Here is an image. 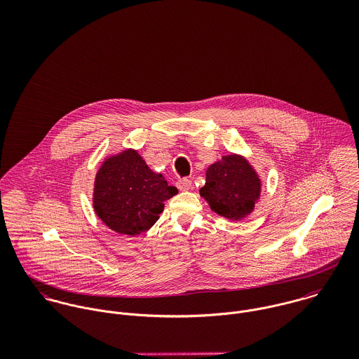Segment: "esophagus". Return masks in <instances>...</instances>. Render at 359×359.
Masks as SVG:
<instances>
[{
    "mask_svg": "<svg viewBox=\"0 0 359 359\" xmlns=\"http://www.w3.org/2000/svg\"><path fill=\"white\" fill-rule=\"evenodd\" d=\"M177 187L180 191H189L192 188V181L188 178H182L177 182Z\"/></svg>",
    "mask_w": 359,
    "mask_h": 359,
    "instance_id": "obj_1",
    "label": "esophagus"
}]
</instances>
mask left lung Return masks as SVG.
<instances>
[{
  "mask_svg": "<svg viewBox=\"0 0 359 359\" xmlns=\"http://www.w3.org/2000/svg\"><path fill=\"white\" fill-rule=\"evenodd\" d=\"M261 194V181L250 163L239 154L222 156L205 171L201 196L210 208L228 219L249 215Z\"/></svg>",
  "mask_w": 359,
  "mask_h": 359,
  "instance_id": "obj_1",
  "label": "left lung"
}]
</instances>
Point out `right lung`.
I'll return each instance as SVG.
<instances>
[{
  "label": "right lung",
  "mask_w": 359,
  "mask_h": 359,
  "mask_svg": "<svg viewBox=\"0 0 359 359\" xmlns=\"http://www.w3.org/2000/svg\"><path fill=\"white\" fill-rule=\"evenodd\" d=\"M178 194L134 149L107 157L97 172L94 210L111 231L135 236L158 219L164 202Z\"/></svg>",
  "instance_id": "obj_1"
}]
</instances>
